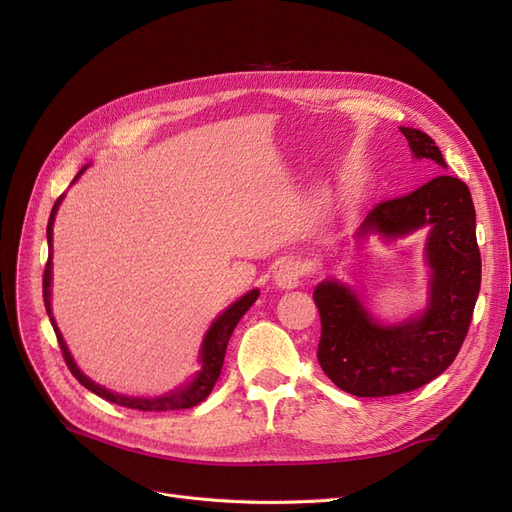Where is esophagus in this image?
<instances>
[{
    "label": "esophagus",
    "mask_w": 512,
    "mask_h": 512,
    "mask_svg": "<svg viewBox=\"0 0 512 512\" xmlns=\"http://www.w3.org/2000/svg\"><path fill=\"white\" fill-rule=\"evenodd\" d=\"M304 264L298 258H290L281 262V267L275 273V283L283 290H292L304 279Z\"/></svg>",
    "instance_id": "obj_1"
}]
</instances>
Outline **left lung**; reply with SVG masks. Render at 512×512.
I'll return each instance as SVG.
<instances>
[{
	"label": "left lung",
	"mask_w": 512,
	"mask_h": 512,
	"mask_svg": "<svg viewBox=\"0 0 512 512\" xmlns=\"http://www.w3.org/2000/svg\"><path fill=\"white\" fill-rule=\"evenodd\" d=\"M399 130L414 157L447 170L431 136L414 128ZM418 229H428L424 256L431 267L428 306L420 317L382 325L351 288L334 279L321 281L313 292L321 317L319 365L355 397L416 391L452 365L468 334L481 288V254L473 197L460 178L439 174L412 193L380 201L357 237L378 233L397 239Z\"/></svg>",
	"instance_id": "left-lung-1"
}]
</instances>
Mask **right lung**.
<instances>
[{
    "instance_id": "obj_1",
    "label": "right lung",
    "mask_w": 512,
    "mask_h": 512,
    "mask_svg": "<svg viewBox=\"0 0 512 512\" xmlns=\"http://www.w3.org/2000/svg\"><path fill=\"white\" fill-rule=\"evenodd\" d=\"M86 170V168H84ZM81 170V172H84ZM79 172V174H81ZM79 174L75 176V180L79 178ZM65 195H60L54 203L52 208V214H50V220H48V245H50V256H48V262H46V271H44V304H46V311H48V317L54 325V332H56V338H58V344H60V351H63V357L69 365L71 374L84 384L88 391H92L94 395L107 399L111 403H117V405H124V407H130V410H140V412H168V410H187V407H193L197 403H201L203 399H206L212 388L220 376V370H222V363H224V353H227V344H229V338L235 330V325L239 323V319L245 315V311L250 309V306L256 302L260 290H252L245 296H241L237 302H233L227 311H224L212 325L210 330L206 334V338H203V344H201V355H199V363H201V370L195 374V378L187 384L178 388V391H172L168 395H161V397H155V399H140V397H126V395H117V393H111L107 391V388L98 386L96 382H92L88 376H84L79 372V367L75 365L67 344L63 340V336H60L58 327H56V321L52 317V306H50V283H52V224H54V216H56V210L60 206V201H63Z\"/></svg>"
}]
</instances>
